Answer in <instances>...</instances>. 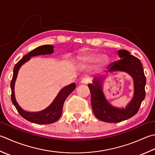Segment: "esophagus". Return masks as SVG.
Masks as SVG:
<instances>
[{
	"label": "esophagus",
	"instance_id": "34e87169",
	"mask_svg": "<svg viewBox=\"0 0 155 155\" xmlns=\"http://www.w3.org/2000/svg\"><path fill=\"white\" fill-rule=\"evenodd\" d=\"M89 81H90L89 78H88V77H84V78H82L81 83L84 84H88V83H89Z\"/></svg>",
	"mask_w": 155,
	"mask_h": 155
}]
</instances>
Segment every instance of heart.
Returning <instances> with one entry per match:
<instances>
[{"instance_id":"1","label":"heart","mask_w":155,"mask_h":155,"mask_svg":"<svg viewBox=\"0 0 155 155\" xmlns=\"http://www.w3.org/2000/svg\"><path fill=\"white\" fill-rule=\"evenodd\" d=\"M100 58H101V56H97V55H93V56H91L87 58V60L91 62H99L100 60Z\"/></svg>"}]
</instances>
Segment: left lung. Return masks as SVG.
<instances>
[{
  "mask_svg": "<svg viewBox=\"0 0 155 155\" xmlns=\"http://www.w3.org/2000/svg\"><path fill=\"white\" fill-rule=\"evenodd\" d=\"M117 53L120 60L109 65V71L127 72L134 80V96L126 108L115 107L105 99L102 89L104 77L95 78L93 83L88 84L91 94V102L94 115L97 119L108 123L120 122L134 116L138 111L146 94V77L140 60L125 50H118Z\"/></svg>",
  "mask_w": 155,
  "mask_h": 155,
  "instance_id": "1",
  "label": "left lung"
}]
</instances>
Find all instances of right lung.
<instances>
[{
  "label": "right lung",
  "instance_id": "add662e5",
  "mask_svg": "<svg viewBox=\"0 0 155 155\" xmlns=\"http://www.w3.org/2000/svg\"><path fill=\"white\" fill-rule=\"evenodd\" d=\"M54 52V46L51 45H41L35 49L31 50L29 53L26 54L20 60L13 69V75L11 82V101L13 102L15 107H16L19 114L25 120L30 122H33L38 124H50L54 123L59 119L62 113L63 105L66 99L73 91L76 89L75 83H72L69 85L66 86L60 90L58 94L56 97L53 102L48 107L39 112H29L23 110L18 104L15 96V83L18 74V72L23 64L28 61L33 56L39 55H45V54H51Z\"/></svg>",
  "mask_w": 155,
  "mask_h": 155
}]
</instances>
